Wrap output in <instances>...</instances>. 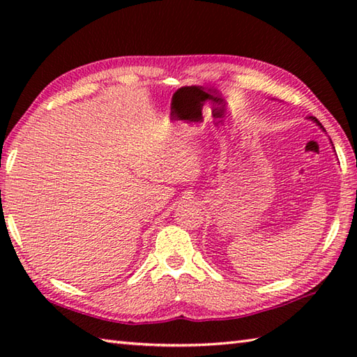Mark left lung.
<instances>
[{"mask_svg": "<svg viewBox=\"0 0 357 357\" xmlns=\"http://www.w3.org/2000/svg\"><path fill=\"white\" fill-rule=\"evenodd\" d=\"M310 119H312V121H313V123H316V124H317V126H319V127L322 128V130L325 132V128H324V127L321 126V123H319V121H317V119H316V118H313V116H310ZM331 146H333V144H331ZM333 149H335V147H333Z\"/></svg>", "mask_w": 357, "mask_h": 357, "instance_id": "1", "label": "left lung"}]
</instances>
